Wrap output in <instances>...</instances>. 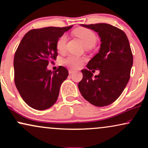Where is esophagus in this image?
Returning a JSON list of instances; mask_svg holds the SVG:
<instances>
[{
    "label": "esophagus",
    "mask_w": 148,
    "mask_h": 148,
    "mask_svg": "<svg viewBox=\"0 0 148 148\" xmlns=\"http://www.w3.org/2000/svg\"><path fill=\"white\" fill-rule=\"evenodd\" d=\"M69 74H73L74 72H75V70L70 69V70H69Z\"/></svg>",
    "instance_id": "1"
}]
</instances>
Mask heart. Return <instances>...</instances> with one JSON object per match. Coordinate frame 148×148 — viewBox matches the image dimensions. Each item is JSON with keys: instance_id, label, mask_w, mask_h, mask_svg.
<instances>
[{"instance_id": "b5f03b06", "label": "heart", "mask_w": 148, "mask_h": 148, "mask_svg": "<svg viewBox=\"0 0 148 148\" xmlns=\"http://www.w3.org/2000/svg\"><path fill=\"white\" fill-rule=\"evenodd\" d=\"M76 36L81 39L85 46L90 48L95 45L97 43V37L94 33L90 29L86 28H78L74 31ZM67 37L65 34L60 36L57 41V49L58 52H63L65 50L66 44ZM64 63L72 69H79L83 64V59L81 58L76 57L74 56H70L64 60Z\"/></svg>"}]
</instances>
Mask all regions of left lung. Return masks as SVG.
<instances>
[{"instance_id": "8db88e82", "label": "left lung", "mask_w": 148, "mask_h": 148, "mask_svg": "<svg viewBox=\"0 0 148 148\" xmlns=\"http://www.w3.org/2000/svg\"><path fill=\"white\" fill-rule=\"evenodd\" d=\"M92 29L100 37V49L82 69L78 88L86 100L97 107L111 104L123 93L130 79L133 57L127 36L120 29L105 23L80 24ZM99 69L93 77L90 69Z\"/></svg>"}]
</instances>
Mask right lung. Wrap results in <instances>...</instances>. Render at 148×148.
Here are the masks:
<instances>
[{
	"label": "right lung",
	"instance_id": "right-lung-1",
	"mask_svg": "<svg viewBox=\"0 0 148 148\" xmlns=\"http://www.w3.org/2000/svg\"><path fill=\"white\" fill-rule=\"evenodd\" d=\"M72 26L32 29L19 44L14 58L15 84L23 100L33 109L43 111L57 101L69 71L60 66L52 72L47 66L58 55V38Z\"/></svg>",
	"mask_w": 148,
	"mask_h": 148
}]
</instances>
